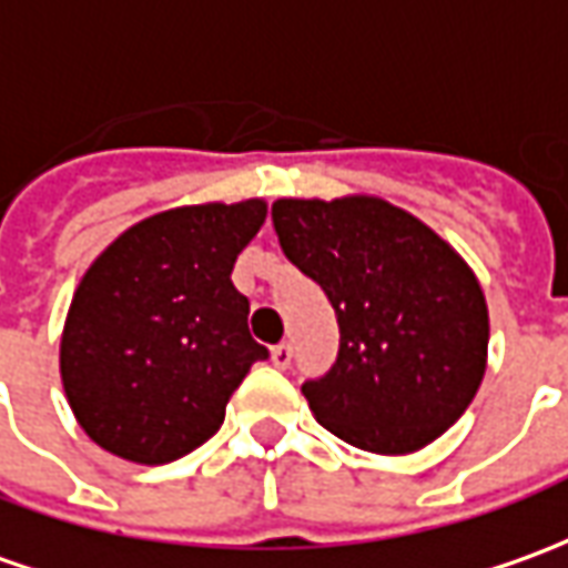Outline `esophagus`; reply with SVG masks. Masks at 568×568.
<instances>
[{
  "instance_id": "34e87169",
  "label": "esophagus",
  "mask_w": 568,
  "mask_h": 568,
  "mask_svg": "<svg viewBox=\"0 0 568 568\" xmlns=\"http://www.w3.org/2000/svg\"><path fill=\"white\" fill-rule=\"evenodd\" d=\"M292 354H295V351H292V345H288V342H280L276 348L270 351V357H273V364L280 366V369H285V366L292 364Z\"/></svg>"
}]
</instances>
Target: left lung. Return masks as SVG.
I'll list each match as a JSON object with an SVG mask.
<instances>
[{
	"mask_svg": "<svg viewBox=\"0 0 568 568\" xmlns=\"http://www.w3.org/2000/svg\"><path fill=\"white\" fill-rule=\"evenodd\" d=\"M273 226L338 316V361L301 385L316 423L388 457L445 435L488 366V304L473 267L376 195L280 199Z\"/></svg>",
	"mask_w": 568,
	"mask_h": 568,
	"instance_id": "left-lung-1",
	"label": "left lung"
}]
</instances>
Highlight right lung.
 Wrapping results in <instances>:
<instances>
[{
    "label": "right lung",
    "instance_id": "1",
    "mask_svg": "<svg viewBox=\"0 0 568 568\" xmlns=\"http://www.w3.org/2000/svg\"><path fill=\"white\" fill-rule=\"evenodd\" d=\"M264 220V199L171 207L123 230L83 273L58 364L80 429L108 454L158 466L223 426L267 357L230 280Z\"/></svg>",
    "mask_w": 568,
    "mask_h": 568
}]
</instances>
